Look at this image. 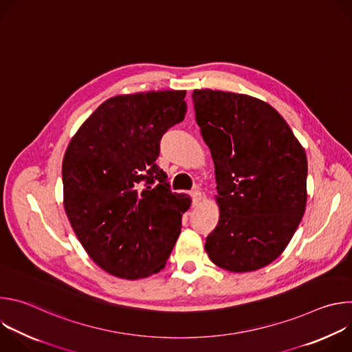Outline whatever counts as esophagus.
Wrapping results in <instances>:
<instances>
[{"instance_id": "esophagus-1", "label": "esophagus", "mask_w": 352, "mask_h": 352, "mask_svg": "<svg viewBox=\"0 0 352 352\" xmlns=\"http://www.w3.org/2000/svg\"><path fill=\"white\" fill-rule=\"evenodd\" d=\"M190 197H192V202L193 204H197L200 199H202V192H200L199 189H193L192 192H190Z\"/></svg>"}]
</instances>
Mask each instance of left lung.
<instances>
[{"instance_id":"left-lung-1","label":"left lung","mask_w":352,"mask_h":352,"mask_svg":"<svg viewBox=\"0 0 352 352\" xmlns=\"http://www.w3.org/2000/svg\"><path fill=\"white\" fill-rule=\"evenodd\" d=\"M196 122L216 168L220 220L210 261L245 273L277 259L307 206L308 162L284 118L246 94L193 90Z\"/></svg>"}]
</instances>
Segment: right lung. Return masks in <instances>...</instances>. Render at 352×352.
Returning <instances> with one entry per match:
<instances>
[{"label":"right lung","instance_id":"right-lung-1","mask_svg":"<svg viewBox=\"0 0 352 352\" xmlns=\"http://www.w3.org/2000/svg\"><path fill=\"white\" fill-rule=\"evenodd\" d=\"M184 90L116 96L71 140L63 162L64 208L89 256L136 280L160 272L190 206L156 164L160 140L186 114Z\"/></svg>","mask_w":352,"mask_h":352}]
</instances>
